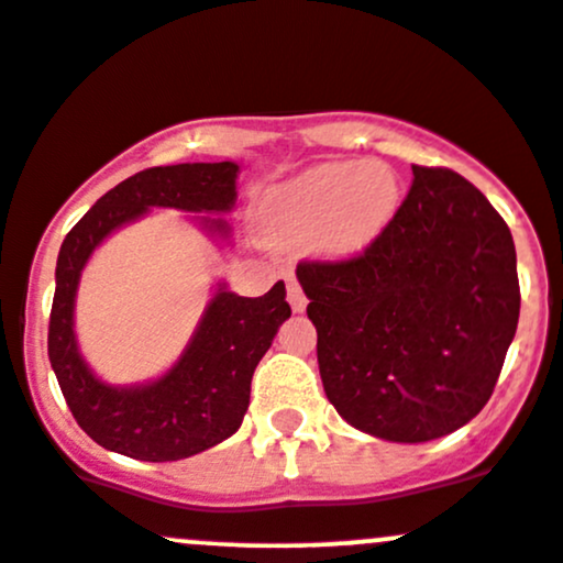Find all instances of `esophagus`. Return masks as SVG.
Listing matches in <instances>:
<instances>
[{
    "instance_id": "34e87169",
    "label": "esophagus",
    "mask_w": 563,
    "mask_h": 563,
    "mask_svg": "<svg viewBox=\"0 0 563 563\" xmlns=\"http://www.w3.org/2000/svg\"><path fill=\"white\" fill-rule=\"evenodd\" d=\"M288 305H291L294 312H305L307 307V297L305 291H301L297 277H288Z\"/></svg>"
}]
</instances>
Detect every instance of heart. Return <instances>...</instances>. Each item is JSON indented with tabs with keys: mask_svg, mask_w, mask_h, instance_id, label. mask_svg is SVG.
I'll use <instances>...</instances> for the list:
<instances>
[{
	"mask_svg": "<svg viewBox=\"0 0 563 563\" xmlns=\"http://www.w3.org/2000/svg\"><path fill=\"white\" fill-rule=\"evenodd\" d=\"M399 197L386 162L321 164L272 194L266 221L280 240H316L329 256H353L388 227Z\"/></svg>",
	"mask_w": 563,
	"mask_h": 563,
	"instance_id": "heart-1",
	"label": "heart"
}]
</instances>
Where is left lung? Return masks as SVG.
Masks as SVG:
<instances>
[{"label": "left lung", "instance_id": "1", "mask_svg": "<svg viewBox=\"0 0 563 563\" xmlns=\"http://www.w3.org/2000/svg\"><path fill=\"white\" fill-rule=\"evenodd\" d=\"M323 390L353 429L429 442L494 394L518 329L516 242L461 175L412 164L388 227L345 262H301Z\"/></svg>", "mask_w": 563, "mask_h": 563}]
</instances>
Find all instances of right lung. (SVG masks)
<instances>
[{
    "instance_id": "right-lung-1",
    "label": "right lung",
    "mask_w": 563,
    "mask_h": 563,
    "mask_svg": "<svg viewBox=\"0 0 563 563\" xmlns=\"http://www.w3.org/2000/svg\"><path fill=\"white\" fill-rule=\"evenodd\" d=\"M234 162L151 167L110 188L62 242L56 294L47 327V358L75 421L93 442L140 461H180L218 445L240 429L251 405V380L277 329L291 318L286 286L247 299L218 283L186 351L162 377L137 386L99 380L75 336V297L91 253L115 229L153 207L199 216V227L229 240L227 212L236 202Z\"/></svg>"
}]
</instances>
